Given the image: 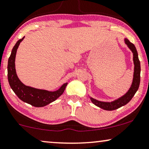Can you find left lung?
<instances>
[{
    "mask_svg": "<svg viewBox=\"0 0 149 149\" xmlns=\"http://www.w3.org/2000/svg\"><path fill=\"white\" fill-rule=\"evenodd\" d=\"M125 43L129 47V48L132 51L133 54V63H134V74H133V83L131 84V88L128 91L127 93L125 95L120 97L119 99L116 100L111 102H100L96 100L91 97V100L94 104L96 105L97 107L100 108L104 109L107 111H113L120 108L124 105L127 104L132 99V97L134 96L135 93L138 89L140 83V63L138 58V54L135 48V45L131 43L128 39L125 38Z\"/></svg>",
    "mask_w": 149,
    "mask_h": 149,
    "instance_id": "left-lung-1",
    "label": "left lung"
}]
</instances>
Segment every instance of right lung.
<instances>
[{
  "mask_svg": "<svg viewBox=\"0 0 149 149\" xmlns=\"http://www.w3.org/2000/svg\"><path fill=\"white\" fill-rule=\"evenodd\" d=\"M24 38V36L17 41L16 45L12 49L11 55L9 58L8 65H7V76H8L9 85L17 96L22 101L36 107H45L52 102L55 101L58 97L61 96L65 91L67 82L63 84L57 91H49L26 86L20 82L17 76L16 69H15V58H16L17 49Z\"/></svg>",
  "mask_w": 149,
  "mask_h": 149,
  "instance_id": "add662e5",
  "label": "right lung"
}]
</instances>
